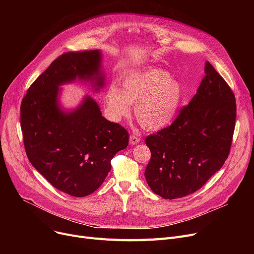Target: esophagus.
I'll return each instance as SVG.
<instances>
[{
    "label": "esophagus",
    "instance_id": "34e87169",
    "mask_svg": "<svg viewBox=\"0 0 254 254\" xmlns=\"http://www.w3.org/2000/svg\"><path fill=\"white\" fill-rule=\"evenodd\" d=\"M140 142V138L135 135V134H131L130 137H129V144L130 145H135V144H138Z\"/></svg>",
    "mask_w": 254,
    "mask_h": 254
}]
</instances>
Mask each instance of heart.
<instances>
[{"label": "heart", "mask_w": 254, "mask_h": 254, "mask_svg": "<svg viewBox=\"0 0 254 254\" xmlns=\"http://www.w3.org/2000/svg\"><path fill=\"white\" fill-rule=\"evenodd\" d=\"M183 86L177 79L161 69L128 74L123 80V89L111 85L106 93V104L115 119L129 114V104L136 105V116L142 127L163 128L175 118L182 100Z\"/></svg>", "instance_id": "1"}]
</instances>
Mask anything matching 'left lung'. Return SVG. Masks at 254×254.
<instances>
[{"label": "left lung", "instance_id": "1", "mask_svg": "<svg viewBox=\"0 0 254 254\" xmlns=\"http://www.w3.org/2000/svg\"><path fill=\"white\" fill-rule=\"evenodd\" d=\"M205 73L196 93L174 122L145 139L151 152L145 178L164 198H180L202 189L230 154L236 98L209 62Z\"/></svg>", "mask_w": 254, "mask_h": 254}]
</instances>
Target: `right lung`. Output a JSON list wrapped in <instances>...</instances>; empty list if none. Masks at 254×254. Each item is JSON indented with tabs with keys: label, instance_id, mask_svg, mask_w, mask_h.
Listing matches in <instances>:
<instances>
[{
	"label": "right lung",
	"instance_id": "1",
	"mask_svg": "<svg viewBox=\"0 0 254 254\" xmlns=\"http://www.w3.org/2000/svg\"><path fill=\"white\" fill-rule=\"evenodd\" d=\"M98 50L70 51L53 61L29 87L20 105V127L29 161L53 188L73 196L97 190L111 170V159L127 147L128 132L102 116L86 98L77 110L58 107L59 86L79 79L98 78Z\"/></svg>",
	"mask_w": 254,
	"mask_h": 254
}]
</instances>
